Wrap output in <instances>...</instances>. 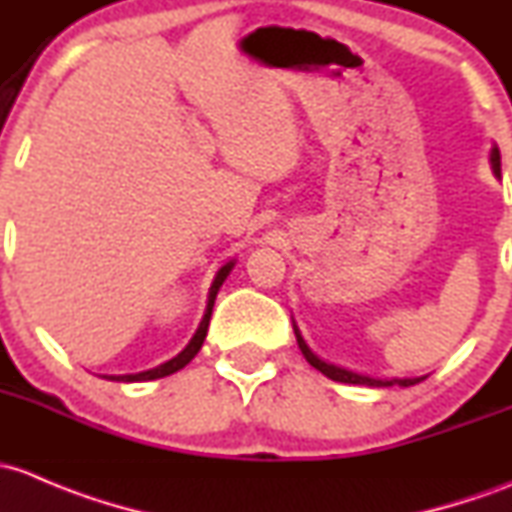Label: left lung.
<instances>
[{
	"label": "left lung",
	"mask_w": 512,
	"mask_h": 512,
	"mask_svg": "<svg viewBox=\"0 0 512 512\" xmlns=\"http://www.w3.org/2000/svg\"><path fill=\"white\" fill-rule=\"evenodd\" d=\"M488 160H491L493 175L500 177V150H498V145L491 147V155H488ZM293 333H295V340H298V347H300V352H303L305 360H308L310 365L315 367V370L323 372L325 377L333 379V382L365 384V387H394V384H399V387H412V384L424 382V379L429 377V374H421V377H370V374H360V372L345 370V367H337V365H333V362L320 360V357L315 355L313 350H310L308 342L303 340V335H300V330H298V325H295V320H293Z\"/></svg>",
	"instance_id": "1"
}]
</instances>
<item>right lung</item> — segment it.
<instances>
[{
	"mask_svg": "<svg viewBox=\"0 0 512 512\" xmlns=\"http://www.w3.org/2000/svg\"><path fill=\"white\" fill-rule=\"evenodd\" d=\"M234 258L231 261H226L224 266L219 268L217 276H214L212 286H209V295H207V310H204V318L202 323H199V328L194 330L192 340L187 342V347H184L179 355L172 357V360L162 362V365L152 367V370H145V372H138V374H105V379H110V382H150V379H160V377H167V374H175L182 370L184 365H189V362L194 360V355H197L199 350H202L204 345V337H207V330H209V320H212V308H214V300H217V293L221 288V283L226 281V276L231 273V268H234Z\"/></svg>",
	"mask_w": 512,
	"mask_h": 512,
	"instance_id": "add662e5",
	"label": "right lung"
}]
</instances>
